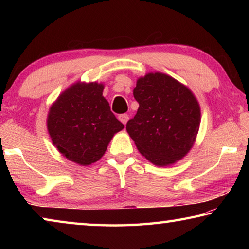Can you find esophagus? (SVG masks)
Returning <instances> with one entry per match:
<instances>
[{"label":"esophagus","instance_id":"1","mask_svg":"<svg viewBox=\"0 0 249 249\" xmlns=\"http://www.w3.org/2000/svg\"><path fill=\"white\" fill-rule=\"evenodd\" d=\"M119 120L125 125L126 123H127V121H128V115L127 114H121L119 116Z\"/></svg>","mask_w":249,"mask_h":249}]
</instances>
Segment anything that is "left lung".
<instances>
[{"mask_svg":"<svg viewBox=\"0 0 249 249\" xmlns=\"http://www.w3.org/2000/svg\"><path fill=\"white\" fill-rule=\"evenodd\" d=\"M134 98L140 104L126 130L137 149L156 166L182 159L195 144L201 122L192 92L170 75L150 72L137 80Z\"/></svg>","mask_w":249,"mask_h":249,"instance_id":"1","label":"left lung"}]
</instances>
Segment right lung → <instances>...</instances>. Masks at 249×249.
<instances>
[{
    "label": "right lung",
    "instance_id": "obj_1",
    "mask_svg": "<svg viewBox=\"0 0 249 249\" xmlns=\"http://www.w3.org/2000/svg\"><path fill=\"white\" fill-rule=\"evenodd\" d=\"M98 82H77L58 96L47 117V128L59 153L78 165L102 157L114 134L124 125L111 112Z\"/></svg>",
    "mask_w": 249,
    "mask_h": 249
}]
</instances>
